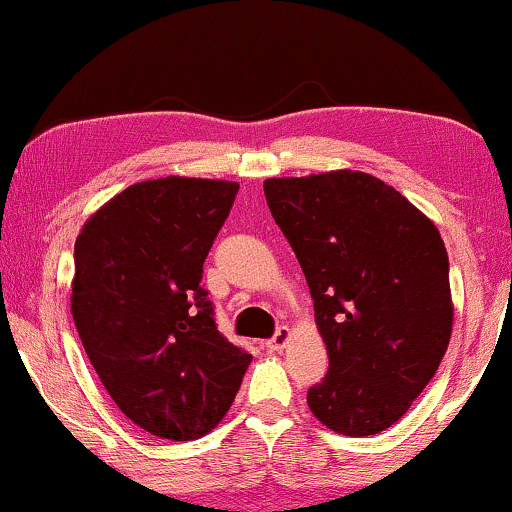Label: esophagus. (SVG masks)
Segmentation results:
<instances>
[{"label": "esophagus", "instance_id": "34e87169", "mask_svg": "<svg viewBox=\"0 0 512 512\" xmlns=\"http://www.w3.org/2000/svg\"><path fill=\"white\" fill-rule=\"evenodd\" d=\"M288 340H290V328L281 326L274 333V338L267 340V349H269V352H281V349L288 345Z\"/></svg>", "mask_w": 512, "mask_h": 512}]
</instances>
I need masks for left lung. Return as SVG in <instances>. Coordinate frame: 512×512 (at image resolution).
Listing matches in <instances>:
<instances>
[{"label": "left lung", "mask_w": 512, "mask_h": 512, "mask_svg": "<svg viewBox=\"0 0 512 512\" xmlns=\"http://www.w3.org/2000/svg\"><path fill=\"white\" fill-rule=\"evenodd\" d=\"M314 300L328 373L307 404L326 428L378 435L411 409L449 347L454 304L437 226L378 177L264 181Z\"/></svg>", "instance_id": "obj_1"}]
</instances>
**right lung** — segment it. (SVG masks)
I'll list each match as a JSON object with an SVG mask.
<instances>
[{
    "label": "right lung",
    "mask_w": 512,
    "mask_h": 512,
    "mask_svg": "<svg viewBox=\"0 0 512 512\" xmlns=\"http://www.w3.org/2000/svg\"><path fill=\"white\" fill-rule=\"evenodd\" d=\"M236 181L163 177L127 186L75 241L70 309L118 409L141 430L191 442L229 411L252 357L215 326L203 262Z\"/></svg>",
    "instance_id": "add662e5"
}]
</instances>
